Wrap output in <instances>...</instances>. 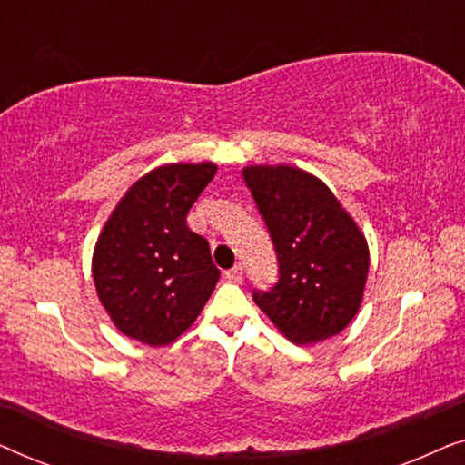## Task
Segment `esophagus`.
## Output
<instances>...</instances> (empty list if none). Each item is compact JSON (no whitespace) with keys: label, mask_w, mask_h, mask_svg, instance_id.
<instances>
[{"label":"esophagus","mask_w":465,"mask_h":465,"mask_svg":"<svg viewBox=\"0 0 465 465\" xmlns=\"http://www.w3.org/2000/svg\"><path fill=\"white\" fill-rule=\"evenodd\" d=\"M224 277H226L231 283H241V282H243V266L234 264L232 269H228V271L224 272Z\"/></svg>","instance_id":"obj_1"}]
</instances>
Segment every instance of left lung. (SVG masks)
Listing matches in <instances>:
<instances>
[{"mask_svg": "<svg viewBox=\"0 0 465 465\" xmlns=\"http://www.w3.org/2000/svg\"><path fill=\"white\" fill-rule=\"evenodd\" d=\"M277 256V283L253 301L298 345L339 334L358 313L368 277L364 234L326 183L296 167H247Z\"/></svg>", "mask_w": 465, "mask_h": 465, "instance_id": "left-lung-1", "label": "left lung"}]
</instances>
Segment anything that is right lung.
Wrapping results in <instances>:
<instances>
[{
    "mask_svg": "<svg viewBox=\"0 0 465 465\" xmlns=\"http://www.w3.org/2000/svg\"><path fill=\"white\" fill-rule=\"evenodd\" d=\"M215 164H164L143 175L114 209L93 256V279L120 332L167 345L205 307L220 279L205 237L186 215Z\"/></svg>",
    "mask_w": 465,
    "mask_h": 465,
    "instance_id": "right-lung-1",
    "label": "right lung"
}]
</instances>
